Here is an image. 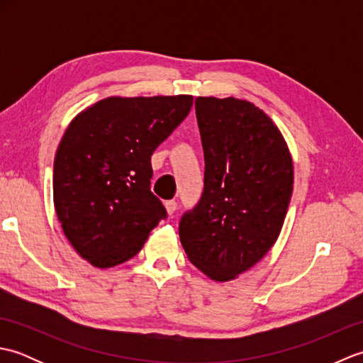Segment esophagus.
Masks as SVG:
<instances>
[{
  "label": "esophagus",
  "mask_w": 363,
  "mask_h": 363,
  "mask_svg": "<svg viewBox=\"0 0 363 363\" xmlns=\"http://www.w3.org/2000/svg\"><path fill=\"white\" fill-rule=\"evenodd\" d=\"M165 209L168 212V215H173L177 209V203L174 201V199H169V201H165Z\"/></svg>",
  "instance_id": "34e87169"
}]
</instances>
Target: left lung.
<instances>
[{
  "mask_svg": "<svg viewBox=\"0 0 363 363\" xmlns=\"http://www.w3.org/2000/svg\"><path fill=\"white\" fill-rule=\"evenodd\" d=\"M195 109L204 189L182 215L179 238L191 264L226 282L276 243L291 198L293 164L279 129L252 103L198 96Z\"/></svg>",
  "mask_w": 363,
  "mask_h": 363,
  "instance_id": "obj_1",
  "label": "left lung"
}]
</instances>
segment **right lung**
Returning a JSON list of instances; mask_svg holds the SVG:
<instances>
[{"label":"right lung","mask_w":363,"mask_h":363,"mask_svg":"<svg viewBox=\"0 0 363 363\" xmlns=\"http://www.w3.org/2000/svg\"><path fill=\"white\" fill-rule=\"evenodd\" d=\"M191 104L190 95L111 96L67 128L54 159V207L68 242L91 265L134 257L167 218L150 187L151 156Z\"/></svg>","instance_id":"right-lung-1"}]
</instances>
